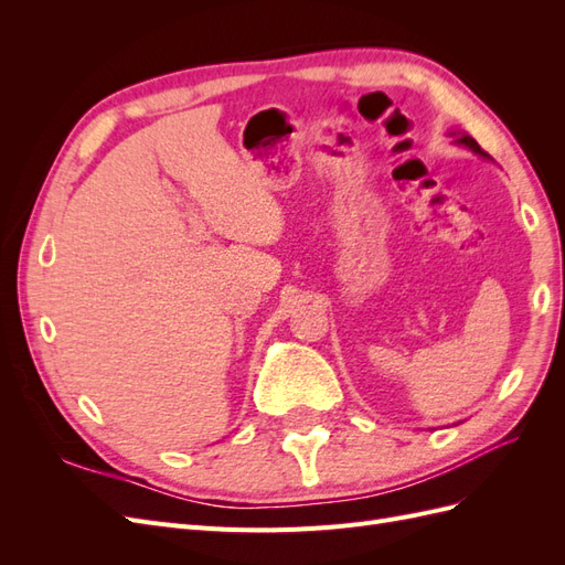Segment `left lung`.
<instances>
[{"mask_svg":"<svg viewBox=\"0 0 565 565\" xmlns=\"http://www.w3.org/2000/svg\"><path fill=\"white\" fill-rule=\"evenodd\" d=\"M457 143H461V146H467L469 150H473V152H478V156H483V158H488V152L481 148V146H478L473 139H471V136L469 134H459L457 136V139H455Z\"/></svg>","mask_w":565,"mask_h":565,"instance_id":"left-lung-1","label":"left lung"}]
</instances>
